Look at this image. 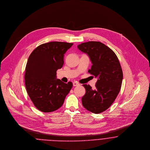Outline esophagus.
I'll return each instance as SVG.
<instances>
[{"label": "esophagus", "mask_w": 150, "mask_h": 150, "mask_svg": "<svg viewBox=\"0 0 150 150\" xmlns=\"http://www.w3.org/2000/svg\"><path fill=\"white\" fill-rule=\"evenodd\" d=\"M73 86H77L79 85V83H78L77 81H74L73 83Z\"/></svg>", "instance_id": "1"}]
</instances>
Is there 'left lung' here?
I'll return each mask as SVG.
<instances>
[{
    "mask_svg": "<svg viewBox=\"0 0 150 150\" xmlns=\"http://www.w3.org/2000/svg\"><path fill=\"white\" fill-rule=\"evenodd\" d=\"M78 48L90 56L93 65L88 72L98 78L95 90L90 85H83L86 92L82 104L87 110L100 113L111 106L120 92L123 80L120 62L115 53L100 42H84Z\"/></svg>",
    "mask_w": 150,
    "mask_h": 150,
    "instance_id": "8db88e82",
    "label": "left lung"
}]
</instances>
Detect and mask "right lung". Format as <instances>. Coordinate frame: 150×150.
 Listing matches in <instances>:
<instances>
[{"label": "right lung", "mask_w": 150, "mask_h": 150, "mask_svg": "<svg viewBox=\"0 0 150 150\" xmlns=\"http://www.w3.org/2000/svg\"><path fill=\"white\" fill-rule=\"evenodd\" d=\"M73 45L50 42L37 47L30 55L25 69V85L34 105L40 111L51 112L60 108L73 87L56 79V71L63 65V56Z\"/></svg>", "instance_id": "right-lung-1"}]
</instances>
